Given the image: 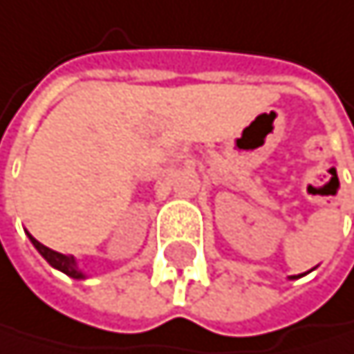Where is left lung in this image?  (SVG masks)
I'll return each instance as SVG.
<instances>
[{"label":"left lung","instance_id":"obj_1","mask_svg":"<svg viewBox=\"0 0 354 354\" xmlns=\"http://www.w3.org/2000/svg\"><path fill=\"white\" fill-rule=\"evenodd\" d=\"M291 279H297V277H291Z\"/></svg>","mask_w":354,"mask_h":354}]
</instances>
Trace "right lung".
Masks as SVG:
<instances>
[{
  "label": "right lung",
  "instance_id": "obj_1",
  "mask_svg": "<svg viewBox=\"0 0 354 354\" xmlns=\"http://www.w3.org/2000/svg\"><path fill=\"white\" fill-rule=\"evenodd\" d=\"M29 239H31V243H33V247L44 255V259L50 263V266H55L57 270H61V272H65L67 277H71V279H84V274L77 270V266H75V259L71 257V255H63V253H57V251H52V249H48L46 245H41L39 241H35L31 234H29Z\"/></svg>",
  "mask_w": 354,
  "mask_h": 354
}]
</instances>
